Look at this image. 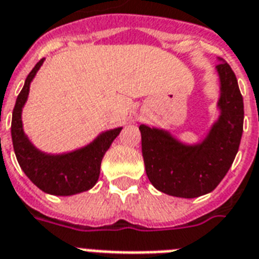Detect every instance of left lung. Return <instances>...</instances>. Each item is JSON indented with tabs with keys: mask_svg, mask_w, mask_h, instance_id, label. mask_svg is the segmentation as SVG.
I'll list each match as a JSON object with an SVG mask.
<instances>
[{
	"mask_svg": "<svg viewBox=\"0 0 259 259\" xmlns=\"http://www.w3.org/2000/svg\"><path fill=\"white\" fill-rule=\"evenodd\" d=\"M219 115L201 140L182 141L171 130L141 125V148L148 179L161 193L195 198L222 182L239 149L243 133V98L235 73L217 58Z\"/></svg>",
	"mask_w": 259,
	"mask_h": 259,
	"instance_id": "left-lung-1",
	"label": "left lung"
}]
</instances>
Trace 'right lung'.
Segmentation results:
<instances>
[{
    "instance_id": "1",
    "label": "right lung",
    "mask_w": 259,
    "mask_h": 259,
    "mask_svg": "<svg viewBox=\"0 0 259 259\" xmlns=\"http://www.w3.org/2000/svg\"><path fill=\"white\" fill-rule=\"evenodd\" d=\"M45 62L40 59L25 78L12 114V143L16 159L31 182L47 194L68 197L84 193L96 185L104 153L121 133L122 126L104 130L81 148L62 153L40 151L32 144L23 126V108L28 100L29 87Z\"/></svg>"
}]
</instances>
